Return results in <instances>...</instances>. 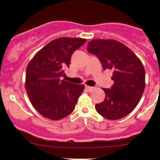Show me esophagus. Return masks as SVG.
Masks as SVG:
<instances>
[{
	"label": "esophagus",
	"instance_id": "esophagus-1",
	"mask_svg": "<svg viewBox=\"0 0 160 160\" xmlns=\"http://www.w3.org/2000/svg\"><path fill=\"white\" fill-rule=\"evenodd\" d=\"M93 89H94V87H92V86H86V89L87 91L91 92Z\"/></svg>",
	"mask_w": 160,
	"mask_h": 160
}]
</instances>
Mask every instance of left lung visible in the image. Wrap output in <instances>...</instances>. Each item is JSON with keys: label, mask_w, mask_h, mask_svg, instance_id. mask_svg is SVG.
Listing matches in <instances>:
<instances>
[{"label": "left lung", "mask_w": 160, "mask_h": 160, "mask_svg": "<svg viewBox=\"0 0 160 160\" xmlns=\"http://www.w3.org/2000/svg\"><path fill=\"white\" fill-rule=\"evenodd\" d=\"M87 51L98 57L104 70L113 71V84L111 89L102 88L105 98L95 104L97 112L111 120L129 114L140 102L145 88L142 62L128 47L116 40H92Z\"/></svg>", "instance_id": "1"}]
</instances>
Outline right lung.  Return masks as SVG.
<instances>
[{
    "label": "right lung",
    "mask_w": 160,
    "mask_h": 160,
    "mask_svg": "<svg viewBox=\"0 0 160 160\" xmlns=\"http://www.w3.org/2000/svg\"><path fill=\"white\" fill-rule=\"evenodd\" d=\"M84 38H62L49 42L28 65L25 90L32 105L43 117L58 120L69 115L85 86L60 80L69 67L73 52L86 42Z\"/></svg>",
    "instance_id": "obj_1"
}]
</instances>
